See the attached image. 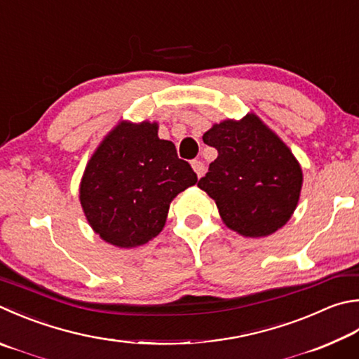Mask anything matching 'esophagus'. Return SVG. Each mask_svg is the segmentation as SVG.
<instances>
[{
  "instance_id": "34e87169",
  "label": "esophagus",
  "mask_w": 359,
  "mask_h": 359,
  "mask_svg": "<svg viewBox=\"0 0 359 359\" xmlns=\"http://www.w3.org/2000/svg\"><path fill=\"white\" fill-rule=\"evenodd\" d=\"M191 168H193V171L196 172L198 177H202V175H204V172H205V166H204V163H202L201 160H193L191 161Z\"/></svg>"
}]
</instances>
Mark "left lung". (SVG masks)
Listing matches in <instances>:
<instances>
[{
	"label": "left lung",
	"instance_id": "obj_1",
	"mask_svg": "<svg viewBox=\"0 0 359 359\" xmlns=\"http://www.w3.org/2000/svg\"><path fill=\"white\" fill-rule=\"evenodd\" d=\"M202 140L218 157L198 187L215 201L223 223L250 238L281 229L303 187L302 166L289 146L254 113L213 123Z\"/></svg>",
	"mask_w": 359,
	"mask_h": 359
}]
</instances>
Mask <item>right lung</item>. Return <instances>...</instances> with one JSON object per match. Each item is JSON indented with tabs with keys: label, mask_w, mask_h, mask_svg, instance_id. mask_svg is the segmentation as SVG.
Returning <instances> with one entry per match:
<instances>
[{
	"label": "right lung",
	"mask_w": 359,
	"mask_h": 359,
	"mask_svg": "<svg viewBox=\"0 0 359 359\" xmlns=\"http://www.w3.org/2000/svg\"><path fill=\"white\" fill-rule=\"evenodd\" d=\"M196 182L172 142L158 138V122L121 121L84 168L80 204L103 242L136 248L158 236L172 199Z\"/></svg>",
	"instance_id": "1"
}]
</instances>
